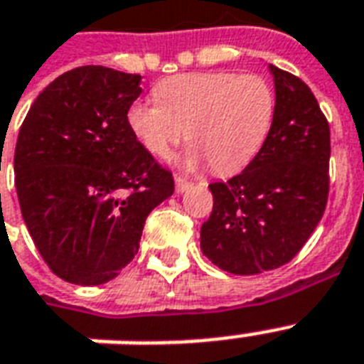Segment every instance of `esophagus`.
I'll list each match as a JSON object with an SVG mask.
<instances>
[{"mask_svg":"<svg viewBox=\"0 0 364 364\" xmlns=\"http://www.w3.org/2000/svg\"><path fill=\"white\" fill-rule=\"evenodd\" d=\"M191 185H193V183H188L187 179H183V177H176V193L177 194L185 193V191H187Z\"/></svg>","mask_w":364,"mask_h":364,"instance_id":"34e87169","label":"esophagus"}]
</instances>
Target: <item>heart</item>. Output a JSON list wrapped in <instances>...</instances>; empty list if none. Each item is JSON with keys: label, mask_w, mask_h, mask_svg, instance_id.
Segmentation results:
<instances>
[{"label": "heart", "mask_w": 364, "mask_h": 364, "mask_svg": "<svg viewBox=\"0 0 364 364\" xmlns=\"http://www.w3.org/2000/svg\"><path fill=\"white\" fill-rule=\"evenodd\" d=\"M159 102L137 100L126 124L141 147L168 159L185 132V164H210L219 176L243 170L264 147L276 115V94L257 73H183L154 88Z\"/></svg>", "instance_id": "heart-1"}]
</instances>
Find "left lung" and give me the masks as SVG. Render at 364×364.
Masks as SVG:
<instances>
[{
	"label": "left lung",
	"mask_w": 364,
	"mask_h": 364,
	"mask_svg": "<svg viewBox=\"0 0 364 364\" xmlns=\"http://www.w3.org/2000/svg\"><path fill=\"white\" fill-rule=\"evenodd\" d=\"M268 71L276 88L270 136L240 176L211 183L213 211L200 228L202 253L236 276L287 264L327 205V119L306 82L272 64Z\"/></svg>",
	"instance_id": "left-lung-1"
}]
</instances>
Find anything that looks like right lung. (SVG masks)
I'll list each match as a JSON object with an SVG mask.
<instances>
[{
	"label": "right lung",
	"instance_id": "obj_1",
	"mask_svg": "<svg viewBox=\"0 0 364 364\" xmlns=\"http://www.w3.org/2000/svg\"><path fill=\"white\" fill-rule=\"evenodd\" d=\"M141 75L82 65L31 104L14 149V185L30 236L50 270L75 285L121 274L173 177L132 136L126 111Z\"/></svg>",
	"mask_w": 364,
	"mask_h": 364
}]
</instances>
